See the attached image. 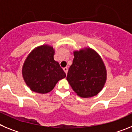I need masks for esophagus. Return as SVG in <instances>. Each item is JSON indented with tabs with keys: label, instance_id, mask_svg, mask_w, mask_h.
<instances>
[{
	"label": "esophagus",
	"instance_id": "34e87169",
	"mask_svg": "<svg viewBox=\"0 0 132 132\" xmlns=\"http://www.w3.org/2000/svg\"><path fill=\"white\" fill-rule=\"evenodd\" d=\"M63 70H64V72L65 73H66V74H67V73H68V68H63Z\"/></svg>",
	"mask_w": 132,
	"mask_h": 132
}]
</instances>
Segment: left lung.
<instances>
[{"mask_svg": "<svg viewBox=\"0 0 132 132\" xmlns=\"http://www.w3.org/2000/svg\"><path fill=\"white\" fill-rule=\"evenodd\" d=\"M74 59L66 79L81 97L97 95L104 87L106 71L101 58L90 48L73 52Z\"/></svg>", "mask_w": 132, "mask_h": 132, "instance_id": "obj_1", "label": "left lung"}]
</instances>
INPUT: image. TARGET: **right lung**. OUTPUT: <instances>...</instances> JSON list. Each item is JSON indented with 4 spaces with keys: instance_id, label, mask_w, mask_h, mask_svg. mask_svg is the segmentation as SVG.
Returning a JSON list of instances; mask_svg holds the SVG:
<instances>
[{
    "instance_id": "add662e5",
    "label": "right lung",
    "mask_w": 132,
    "mask_h": 132,
    "mask_svg": "<svg viewBox=\"0 0 132 132\" xmlns=\"http://www.w3.org/2000/svg\"><path fill=\"white\" fill-rule=\"evenodd\" d=\"M52 47L43 45L33 50L25 60L22 76L31 90L47 93L53 89L56 83L66 77V73L54 60Z\"/></svg>"
}]
</instances>
